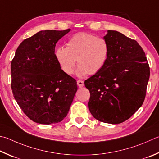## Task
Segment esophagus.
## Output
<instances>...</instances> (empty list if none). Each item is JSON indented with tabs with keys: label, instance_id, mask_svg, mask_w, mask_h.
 I'll list each match as a JSON object with an SVG mask.
<instances>
[{
	"label": "esophagus",
	"instance_id": "obj_1",
	"mask_svg": "<svg viewBox=\"0 0 159 159\" xmlns=\"http://www.w3.org/2000/svg\"><path fill=\"white\" fill-rule=\"evenodd\" d=\"M77 85H79V87L82 88L84 86V81L83 80H77Z\"/></svg>",
	"mask_w": 159,
	"mask_h": 159
}]
</instances>
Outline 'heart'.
<instances>
[{
	"label": "heart",
	"instance_id": "heart-1",
	"mask_svg": "<svg viewBox=\"0 0 159 159\" xmlns=\"http://www.w3.org/2000/svg\"><path fill=\"white\" fill-rule=\"evenodd\" d=\"M108 46L105 39L93 34L79 33L68 40L67 47H58L56 57L62 71L66 74H73L76 60L77 74L83 76L94 75L105 65L108 56Z\"/></svg>",
	"mask_w": 159,
	"mask_h": 159
}]
</instances>
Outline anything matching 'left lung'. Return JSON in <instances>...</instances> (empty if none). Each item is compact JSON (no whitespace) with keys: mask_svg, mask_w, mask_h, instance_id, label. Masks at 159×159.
I'll use <instances>...</instances> for the list:
<instances>
[{"mask_svg":"<svg viewBox=\"0 0 159 159\" xmlns=\"http://www.w3.org/2000/svg\"><path fill=\"white\" fill-rule=\"evenodd\" d=\"M103 39L109 49L105 65L85 80L90 93L88 108L97 120L117 125L129 119L143 105L149 66L135 40L115 30H108Z\"/></svg>","mask_w":159,"mask_h":159,"instance_id":"left-lung-1","label":"left lung"}]
</instances>
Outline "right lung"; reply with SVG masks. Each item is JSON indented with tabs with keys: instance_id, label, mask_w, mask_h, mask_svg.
Here are the masks:
<instances>
[{
	"instance_id": "1",
	"label": "right lung",
	"mask_w": 159,
	"mask_h": 159,
	"mask_svg": "<svg viewBox=\"0 0 159 159\" xmlns=\"http://www.w3.org/2000/svg\"><path fill=\"white\" fill-rule=\"evenodd\" d=\"M70 31L38 32L20 44L11 60L14 97L34 122H60L70 111L77 83L61 70L55 54L56 43Z\"/></svg>"
}]
</instances>
